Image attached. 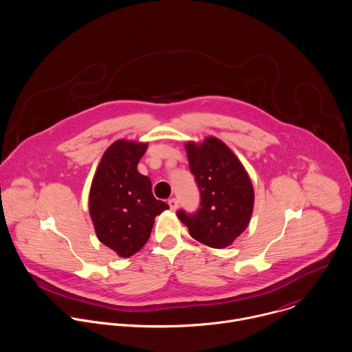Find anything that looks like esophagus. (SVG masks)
Listing matches in <instances>:
<instances>
[{
	"instance_id": "1",
	"label": "esophagus",
	"mask_w": 352,
	"mask_h": 352,
	"mask_svg": "<svg viewBox=\"0 0 352 352\" xmlns=\"http://www.w3.org/2000/svg\"><path fill=\"white\" fill-rule=\"evenodd\" d=\"M168 206H170L171 211H175L178 208V200L177 199H170L168 200Z\"/></svg>"
}]
</instances>
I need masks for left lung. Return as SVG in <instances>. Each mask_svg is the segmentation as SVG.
<instances>
[{"label":"left lung","instance_id":"left-lung-1","mask_svg":"<svg viewBox=\"0 0 352 352\" xmlns=\"http://www.w3.org/2000/svg\"><path fill=\"white\" fill-rule=\"evenodd\" d=\"M189 168L200 190L195 214L177 212L190 236L211 248L229 247L250 225L255 193L251 178L233 151L219 138L185 144Z\"/></svg>","mask_w":352,"mask_h":352}]
</instances>
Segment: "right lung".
Instances as JSON below:
<instances>
[{
    "instance_id": "obj_1",
    "label": "right lung",
    "mask_w": 352,
    "mask_h": 352,
    "mask_svg": "<svg viewBox=\"0 0 352 352\" xmlns=\"http://www.w3.org/2000/svg\"><path fill=\"white\" fill-rule=\"evenodd\" d=\"M146 142L118 140L104 152L89 193V212L97 239L120 258L138 252L155 218L168 206L152 195V184L137 170Z\"/></svg>"
}]
</instances>
